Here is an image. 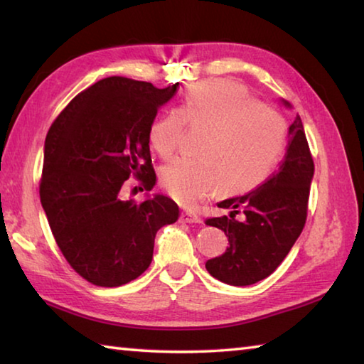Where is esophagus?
Here are the masks:
<instances>
[{"instance_id":"esophagus-1","label":"esophagus","mask_w":364,"mask_h":364,"mask_svg":"<svg viewBox=\"0 0 364 364\" xmlns=\"http://www.w3.org/2000/svg\"><path fill=\"white\" fill-rule=\"evenodd\" d=\"M181 221H184V223H200V218L197 217L196 213H193V212H188V210H184V212H181Z\"/></svg>"}]
</instances>
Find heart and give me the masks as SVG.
Segmentation results:
<instances>
[{
  "label": "heart",
  "mask_w": 364,
  "mask_h": 364,
  "mask_svg": "<svg viewBox=\"0 0 364 364\" xmlns=\"http://www.w3.org/2000/svg\"><path fill=\"white\" fill-rule=\"evenodd\" d=\"M184 123L207 130L202 157H178L160 173L165 191L183 205L204 199L218 184L230 194L254 189L284 151L282 117L225 80L191 86L178 110L152 123L149 141L160 157L167 159L176 151Z\"/></svg>",
  "instance_id": "heart-1"
}]
</instances>
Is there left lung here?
Masks as SVG:
<instances>
[{
	"mask_svg": "<svg viewBox=\"0 0 364 364\" xmlns=\"http://www.w3.org/2000/svg\"><path fill=\"white\" fill-rule=\"evenodd\" d=\"M291 109V104L282 100ZM315 165L300 117L289 127V146L279 170L249 194L218 202L230 215L205 223L225 231L230 247L207 260L213 278L230 286H250L273 273L305 226ZM241 211V220L235 215Z\"/></svg>",
	"mask_w": 364,
	"mask_h": 364,
	"instance_id": "8db88e82",
	"label": "left lung"
}]
</instances>
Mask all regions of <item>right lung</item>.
Segmentation results:
<instances>
[{"label": "right lung", "instance_id": "obj_1", "mask_svg": "<svg viewBox=\"0 0 364 364\" xmlns=\"http://www.w3.org/2000/svg\"><path fill=\"white\" fill-rule=\"evenodd\" d=\"M178 85L109 77L82 91L49 128L40 199L65 260L101 287H119L149 268L160 228L175 223L180 208L162 194L136 204L122 186L138 178L156 184L149 130L159 107Z\"/></svg>", "mask_w": 364, "mask_h": 364}]
</instances>
